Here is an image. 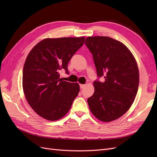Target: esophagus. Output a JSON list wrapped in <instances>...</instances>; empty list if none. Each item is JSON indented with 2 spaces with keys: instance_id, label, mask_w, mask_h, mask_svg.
Here are the masks:
<instances>
[{
  "instance_id": "1",
  "label": "esophagus",
  "mask_w": 157,
  "mask_h": 157,
  "mask_svg": "<svg viewBox=\"0 0 157 157\" xmlns=\"http://www.w3.org/2000/svg\"><path fill=\"white\" fill-rule=\"evenodd\" d=\"M85 86H86V85H85V84H80V89H83Z\"/></svg>"
}]
</instances>
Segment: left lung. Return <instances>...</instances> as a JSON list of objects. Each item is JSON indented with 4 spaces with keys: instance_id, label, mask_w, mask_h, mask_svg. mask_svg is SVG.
<instances>
[{
    "instance_id": "1",
    "label": "left lung",
    "mask_w": 157,
    "mask_h": 157,
    "mask_svg": "<svg viewBox=\"0 0 157 157\" xmlns=\"http://www.w3.org/2000/svg\"><path fill=\"white\" fill-rule=\"evenodd\" d=\"M84 44L92 54L98 78H105L94 82L90 109L99 121H115L128 111L136 96L140 75L136 59L124 44L110 37L88 36Z\"/></svg>"
}]
</instances>
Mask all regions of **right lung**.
I'll list each match as a JSON object with an SVG mask.
<instances>
[{"mask_svg":"<svg viewBox=\"0 0 157 157\" xmlns=\"http://www.w3.org/2000/svg\"><path fill=\"white\" fill-rule=\"evenodd\" d=\"M85 37L46 39L33 47L23 69V89L29 105L46 120L60 119L78 96V83L63 81L59 71L84 44Z\"/></svg>","mask_w":157,"mask_h":157,"instance_id":"obj_1","label":"right lung"}]
</instances>
